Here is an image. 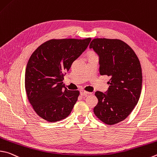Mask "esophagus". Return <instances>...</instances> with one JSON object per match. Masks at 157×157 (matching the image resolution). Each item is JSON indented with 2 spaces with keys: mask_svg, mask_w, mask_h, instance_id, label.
<instances>
[{
  "mask_svg": "<svg viewBox=\"0 0 157 157\" xmlns=\"http://www.w3.org/2000/svg\"><path fill=\"white\" fill-rule=\"evenodd\" d=\"M90 93L89 92H88V91H86V90H84V89H81L80 90V94L82 95H88V94H89Z\"/></svg>",
  "mask_w": 157,
  "mask_h": 157,
  "instance_id": "obj_1",
  "label": "esophagus"
}]
</instances>
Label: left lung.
<instances>
[{
  "label": "left lung",
  "instance_id": "left-lung-1",
  "mask_svg": "<svg viewBox=\"0 0 157 157\" xmlns=\"http://www.w3.org/2000/svg\"><path fill=\"white\" fill-rule=\"evenodd\" d=\"M89 47L99 55L100 75L110 78L107 94L95 92L98 104L94 113L106 124H116L130 115L140 98V62L132 48L119 39L95 38Z\"/></svg>",
  "mask_w": 157,
  "mask_h": 157
}]
</instances>
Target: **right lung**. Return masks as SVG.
Returning <instances> with one entry per match:
<instances>
[{"label":"right lung","instance_id":"add662e5","mask_svg":"<svg viewBox=\"0 0 157 157\" xmlns=\"http://www.w3.org/2000/svg\"><path fill=\"white\" fill-rule=\"evenodd\" d=\"M90 40V38L51 39L31 54L25 71V86L28 100L40 117L56 122L70 115L79 91L68 90L62 81L64 73Z\"/></svg>","mask_w":157,"mask_h":157}]
</instances>
